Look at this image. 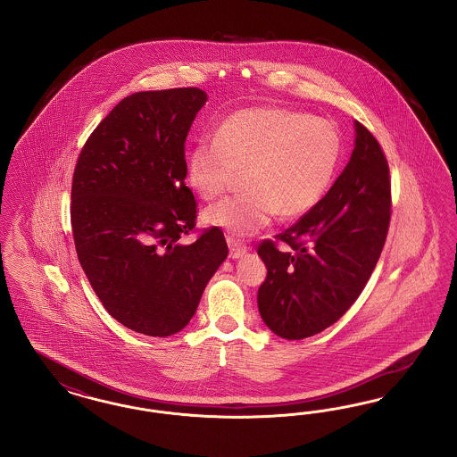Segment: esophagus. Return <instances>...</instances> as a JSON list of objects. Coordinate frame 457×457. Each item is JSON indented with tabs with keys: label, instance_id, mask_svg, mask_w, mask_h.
Returning <instances> with one entry per match:
<instances>
[{
	"label": "esophagus",
	"instance_id": "esophagus-1",
	"mask_svg": "<svg viewBox=\"0 0 457 457\" xmlns=\"http://www.w3.org/2000/svg\"><path fill=\"white\" fill-rule=\"evenodd\" d=\"M227 244H228V249H230L228 255H230L232 259H238V257H242V255L247 253V247H245L242 242H238L234 237H227Z\"/></svg>",
	"mask_w": 457,
	"mask_h": 457
}]
</instances>
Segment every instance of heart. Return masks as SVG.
<instances>
[{
  "label": "heart",
  "instance_id": "b5f03b06",
  "mask_svg": "<svg viewBox=\"0 0 457 457\" xmlns=\"http://www.w3.org/2000/svg\"><path fill=\"white\" fill-rule=\"evenodd\" d=\"M338 157L340 138L330 121L281 106H253L225 120L213 142L189 151L187 179L212 202L242 172L245 189L206 208L204 219L245 237L278 213L287 220L308 213L330 185Z\"/></svg>",
  "mask_w": 457,
  "mask_h": 457
}]
</instances>
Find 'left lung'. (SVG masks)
I'll return each mask as SVG.
<instances>
[{"instance_id":"obj_1","label":"left lung","mask_w":457,"mask_h":457,"mask_svg":"<svg viewBox=\"0 0 457 457\" xmlns=\"http://www.w3.org/2000/svg\"><path fill=\"white\" fill-rule=\"evenodd\" d=\"M355 147L334 187L257 253L268 276L257 306L270 330L287 340L320 334L353 306L385 247L391 217L388 161L371 132L354 121Z\"/></svg>"}]
</instances>
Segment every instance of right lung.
I'll return each mask as SVG.
<instances>
[{
	"label": "right lung",
	"mask_w": 457,
	"mask_h": 457,
	"mask_svg": "<svg viewBox=\"0 0 457 457\" xmlns=\"http://www.w3.org/2000/svg\"><path fill=\"white\" fill-rule=\"evenodd\" d=\"M206 100L198 87L123 98L87 137L72 176L71 225L86 278L115 320L151 337L187 327L228 253L219 227L181 242L196 225L185 142Z\"/></svg>",
	"instance_id": "right-lung-1"
}]
</instances>
